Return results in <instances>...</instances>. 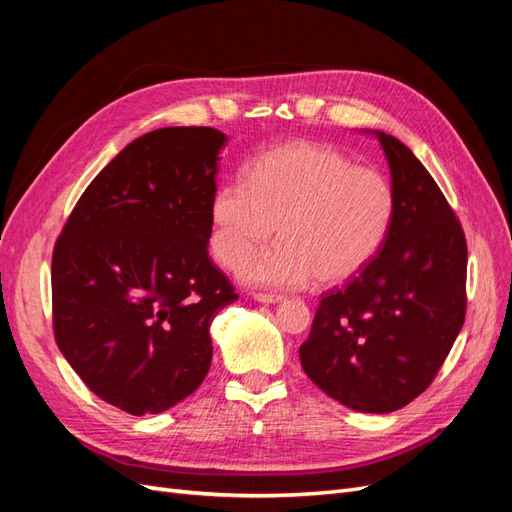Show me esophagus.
Segmentation results:
<instances>
[{"instance_id": "34e87169", "label": "esophagus", "mask_w": 512, "mask_h": 512, "mask_svg": "<svg viewBox=\"0 0 512 512\" xmlns=\"http://www.w3.org/2000/svg\"><path fill=\"white\" fill-rule=\"evenodd\" d=\"M254 299L258 303H280V301H284L282 294H267V292H256Z\"/></svg>"}]
</instances>
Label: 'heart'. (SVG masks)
I'll return each mask as SVG.
<instances>
[{
    "label": "heart",
    "instance_id": "b5f03b06",
    "mask_svg": "<svg viewBox=\"0 0 512 512\" xmlns=\"http://www.w3.org/2000/svg\"><path fill=\"white\" fill-rule=\"evenodd\" d=\"M395 194L374 168L354 166L342 151L294 141L273 147L247 168V183L228 181L211 200L213 250L228 267L278 228L283 241L243 262L241 280L297 288L335 286L359 275L389 235Z\"/></svg>",
    "mask_w": 512,
    "mask_h": 512
}]
</instances>
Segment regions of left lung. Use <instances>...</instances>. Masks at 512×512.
<instances>
[{
	"mask_svg": "<svg viewBox=\"0 0 512 512\" xmlns=\"http://www.w3.org/2000/svg\"><path fill=\"white\" fill-rule=\"evenodd\" d=\"M374 134L391 168L395 215L369 265L322 297L299 348L307 378L356 412L384 414L421 395L466 318L468 245L451 205L414 153Z\"/></svg>",
	"mask_w": 512,
	"mask_h": 512,
	"instance_id": "obj_1",
	"label": "left lung"
}]
</instances>
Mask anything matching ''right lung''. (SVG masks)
Here are the masks:
<instances>
[{
  "mask_svg": "<svg viewBox=\"0 0 512 512\" xmlns=\"http://www.w3.org/2000/svg\"><path fill=\"white\" fill-rule=\"evenodd\" d=\"M224 143L215 128L136 138L89 183L55 243L57 346L91 391L134 416L198 389L211 322L237 301L207 252Z\"/></svg>",
  "mask_w": 512,
  "mask_h": 512,
  "instance_id": "obj_1",
  "label": "right lung"
}]
</instances>
